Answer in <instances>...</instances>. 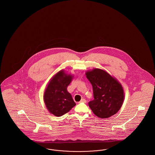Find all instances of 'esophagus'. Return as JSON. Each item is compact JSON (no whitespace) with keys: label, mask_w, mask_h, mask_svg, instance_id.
I'll return each instance as SVG.
<instances>
[{"label":"esophagus","mask_w":155,"mask_h":155,"mask_svg":"<svg viewBox=\"0 0 155 155\" xmlns=\"http://www.w3.org/2000/svg\"><path fill=\"white\" fill-rule=\"evenodd\" d=\"M87 102V101H86V100L85 99H81V101L79 102V103H85Z\"/></svg>","instance_id":"esophagus-1"}]
</instances>
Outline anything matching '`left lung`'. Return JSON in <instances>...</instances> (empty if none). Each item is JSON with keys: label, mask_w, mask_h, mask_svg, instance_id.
I'll return each mask as SVG.
<instances>
[{"label": "left lung", "mask_w": 155, "mask_h": 155, "mask_svg": "<svg viewBox=\"0 0 155 155\" xmlns=\"http://www.w3.org/2000/svg\"><path fill=\"white\" fill-rule=\"evenodd\" d=\"M91 82L94 99L88 103L94 113L99 118H106L120 109L124 101L121 84L105 71L95 68L86 73Z\"/></svg>", "instance_id": "8db88e82"}]
</instances>
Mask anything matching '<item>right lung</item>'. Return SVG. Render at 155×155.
Returning a JSON list of instances; mask_svg holds the SVG:
<instances>
[{
    "mask_svg": "<svg viewBox=\"0 0 155 155\" xmlns=\"http://www.w3.org/2000/svg\"><path fill=\"white\" fill-rule=\"evenodd\" d=\"M72 76L60 71L50 81L44 94V102L48 110L57 117L65 114L76 105L67 91Z\"/></svg>",
    "mask_w": 155,
    "mask_h": 155,
    "instance_id": "obj_1",
    "label": "right lung"
}]
</instances>
